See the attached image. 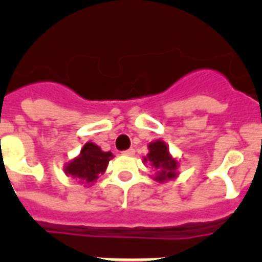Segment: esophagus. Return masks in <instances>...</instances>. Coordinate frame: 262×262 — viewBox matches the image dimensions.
<instances>
[{
	"label": "esophagus",
	"mask_w": 262,
	"mask_h": 262,
	"mask_svg": "<svg viewBox=\"0 0 262 262\" xmlns=\"http://www.w3.org/2000/svg\"><path fill=\"white\" fill-rule=\"evenodd\" d=\"M124 155H128V156H133L134 154H135V149L134 148H128V149H126V151H123Z\"/></svg>",
	"instance_id": "esophagus-1"
}]
</instances>
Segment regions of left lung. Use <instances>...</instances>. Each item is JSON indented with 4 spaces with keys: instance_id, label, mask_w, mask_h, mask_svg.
I'll return each instance as SVG.
<instances>
[{
    "instance_id": "obj_1",
    "label": "left lung",
    "mask_w": 262,
    "mask_h": 262,
    "mask_svg": "<svg viewBox=\"0 0 262 262\" xmlns=\"http://www.w3.org/2000/svg\"><path fill=\"white\" fill-rule=\"evenodd\" d=\"M148 149H149V154L147 155V159L151 161L155 169H159V176L156 177L157 181L163 182L169 178H174L177 161L169 155L165 143L157 140L148 145Z\"/></svg>"
}]
</instances>
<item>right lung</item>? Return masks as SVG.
Wrapping results in <instances>:
<instances>
[{
	"label": "right lung",
	"mask_w": 262,
	"mask_h": 262,
	"mask_svg": "<svg viewBox=\"0 0 262 262\" xmlns=\"http://www.w3.org/2000/svg\"><path fill=\"white\" fill-rule=\"evenodd\" d=\"M111 157V152H103L98 145L86 143L81 149L80 156L67 165L66 173L78 178L82 184H92L101 173L105 172Z\"/></svg>",
	"instance_id": "add662e5"
}]
</instances>
